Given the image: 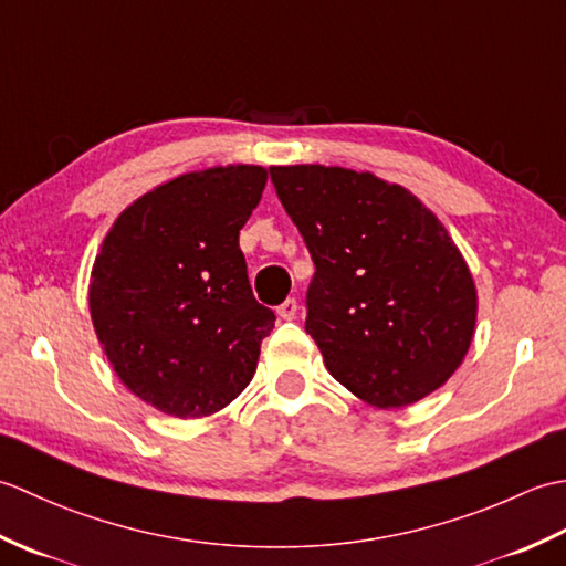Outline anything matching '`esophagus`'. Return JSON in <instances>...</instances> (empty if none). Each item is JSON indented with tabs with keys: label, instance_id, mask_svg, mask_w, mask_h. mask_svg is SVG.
Returning <instances> with one entry per match:
<instances>
[{
	"label": "esophagus",
	"instance_id": "1",
	"mask_svg": "<svg viewBox=\"0 0 566 566\" xmlns=\"http://www.w3.org/2000/svg\"><path fill=\"white\" fill-rule=\"evenodd\" d=\"M296 311H298L296 298H286V302H282L280 306H276V314H280V318H284V321L296 318Z\"/></svg>",
	"mask_w": 566,
	"mask_h": 566
}]
</instances>
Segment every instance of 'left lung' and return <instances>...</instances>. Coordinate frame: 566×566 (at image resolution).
<instances>
[{
    "label": "left lung",
    "instance_id": "left-lung-1",
    "mask_svg": "<svg viewBox=\"0 0 566 566\" xmlns=\"http://www.w3.org/2000/svg\"><path fill=\"white\" fill-rule=\"evenodd\" d=\"M270 177L314 260L306 333L331 375L377 408L442 387L472 343L476 290L436 213L345 167H270Z\"/></svg>",
    "mask_w": 566,
    "mask_h": 566
}]
</instances>
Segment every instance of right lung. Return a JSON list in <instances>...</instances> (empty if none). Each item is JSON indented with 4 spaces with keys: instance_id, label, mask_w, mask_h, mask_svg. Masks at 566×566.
<instances>
[{
    "instance_id": "add662e5",
    "label": "right lung",
    "mask_w": 566,
    "mask_h": 566,
    "mask_svg": "<svg viewBox=\"0 0 566 566\" xmlns=\"http://www.w3.org/2000/svg\"><path fill=\"white\" fill-rule=\"evenodd\" d=\"M264 182L258 165L182 175L130 203L104 238L94 331L126 387L163 413L221 411L255 375L274 311L252 296L238 235Z\"/></svg>"
}]
</instances>
